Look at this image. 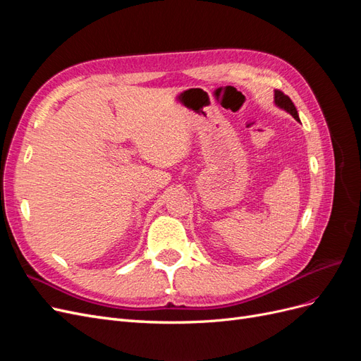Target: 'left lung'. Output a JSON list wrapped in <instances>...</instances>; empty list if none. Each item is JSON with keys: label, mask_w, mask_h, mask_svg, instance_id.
Instances as JSON below:
<instances>
[{"label": "left lung", "mask_w": 361, "mask_h": 361, "mask_svg": "<svg viewBox=\"0 0 361 361\" xmlns=\"http://www.w3.org/2000/svg\"><path fill=\"white\" fill-rule=\"evenodd\" d=\"M274 102H276L277 106L283 108V110L288 111L295 120H298V122H300L297 108H295V105H293V102L290 101L289 96H286L285 93L280 92V90H274Z\"/></svg>", "instance_id": "1"}]
</instances>
